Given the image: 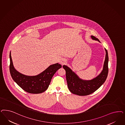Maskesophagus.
I'll return each mask as SVG.
<instances>
[{
  "mask_svg": "<svg viewBox=\"0 0 125 125\" xmlns=\"http://www.w3.org/2000/svg\"><path fill=\"white\" fill-rule=\"evenodd\" d=\"M66 62H67V61L64 59H62L61 61V64L62 65L65 64Z\"/></svg>",
  "mask_w": 125,
  "mask_h": 125,
  "instance_id": "34e87169",
  "label": "esophagus"
}]
</instances>
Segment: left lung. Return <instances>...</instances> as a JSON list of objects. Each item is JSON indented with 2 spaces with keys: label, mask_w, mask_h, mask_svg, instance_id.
<instances>
[{
  "label": "left lung",
  "mask_w": 125,
  "mask_h": 125,
  "mask_svg": "<svg viewBox=\"0 0 125 125\" xmlns=\"http://www.w3.org/2000/svg\"><path fill=\"white\" fill-rule=\"evenodd\" d=\"M93 40L100 42L98 39L91 36ZM106 55L103 69L100 73L91 80L81 79L72 69L66 65H63L66 71V77L69 90L71 93L79 96L88 95L95 92L106 81L108 73L109 57L107 50L105 48Z\"/></svg>",
  "instance_id": "1"
}]
</instances>
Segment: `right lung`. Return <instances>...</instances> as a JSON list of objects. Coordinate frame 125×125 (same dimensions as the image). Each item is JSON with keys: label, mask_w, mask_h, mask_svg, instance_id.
<instances>
[{"label": "right lung", "mask_w": 125, "mask_h": 125, "mask_svg": "<svg viewBox=\"0 0 125 125\" xmlns=\"http://www.w3.org/2000/svg\"><path fill=\"white\" fill-rule=\"evenodd\" d=\"M10 71L12 79L25 91L32 94H39L45 92L48 88L54 74L62 67L61 65L56 63L51 65L37 75L28 76L19 72L14 68L11 52L10 53Z\"/></svg>", "instance_id": "obj_1"}]
</instances>
